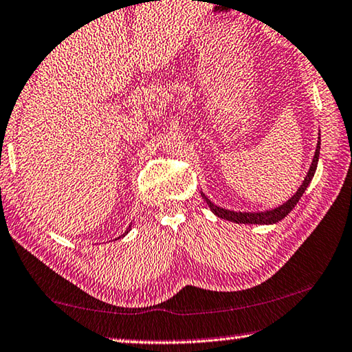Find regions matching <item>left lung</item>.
<instances>
[{
	"mask_svg": "<svg viewBox=\"0 0 352 352\" xmlns=\"http://www.w3.org/2000/svg\"><path fill=\"white\" fill-rule=\"evenodd\" d=\"M319 151H320V136H319V140H318V144H316V152H314V155H313L311 165H309V170L307 173V176H305L303 182L297 188V192H295L294 195L290 197L287 201H284L283 205H279L278 208H273V210L257 211V212L256 211H232V210H226V208H221V206L214 205V203L201 190L203 200L206 201V205L210 206V210L214 214H216L217 217L223 219V221H230V222H235V223H258V226H272V223H276L279 221H283V219L286 217L287 214L294 210L295 205H297L300 198H302L305 190H307V187L309 186V182H311L314 173H316V168H318Z\"/></svg>",
	"mask_w": 352,
	"mask_h": 352,
	"instance_id": "left-lung-1",
	"label": "left lung"
}]
</instances>
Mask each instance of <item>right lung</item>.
Instances as JSON below:
<instances>
[{"mask_svg":"<svg viewBox=\"0 0 352 352\" xmlns=\"http://www.w3.org/2000/svg\"><path fill=\"white\" fill-rule=\"evenodd\" d=\"M130 230H131V226H130V227H129V228H126V230H125V233H124V235H120V236H119V238H116V239H120V238H124V236H125V235H126V233H129V232H130Z\"/></svg>","mask_w":352,"mask_h":352,"instance_id":"1","label":"right lung"}]
</instances>
